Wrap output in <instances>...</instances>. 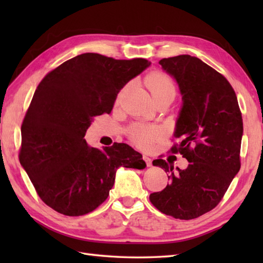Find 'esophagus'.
Segmentation results:
<instances>
[{
    "instance_id": "1",
    "label": "esophagus",
    "mask_w": 263,
    "mask_h": 263,
    "mask_svg": "<svg viewBox=\"0 0 263 263\" xmlns=\"http://www.w3.org/2000/svg\"><path fill=\"white\" fill-rule=\"evenodd\" d=\"M143 160L146 161V165H147L148 167H150V166L153 165V160H152V158L148 157V156H143Z\"/></svg>"
}]
</instances>
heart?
Returning a JSON list of instances; mask_svg holds the SVG:
<instances>
[{"label":"heart","instance_id":"b5f03b06","mask_svg":"<svg viewBox=\"0 0 263 263\" xmlns=\"http://www.w3.org/2000/svg\"><path fill=\"white\" fill-rule=\"evenodd\" d=\"M146 85L155 99L168 93L175 96L176 88L174 81L170 76L163 73V72L150 73L146 79ZM130 133L133 142L138 146L146 148L158 137L159 132L155 126L137 123V124L131 126Z\"/></svg>","mask_w":263,"mask_h":263}]
</instances>
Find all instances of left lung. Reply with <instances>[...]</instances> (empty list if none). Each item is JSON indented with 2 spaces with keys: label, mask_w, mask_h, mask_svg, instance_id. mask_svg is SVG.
Listing matches in <instances>:
<instances>
[{
  "label": "left lung",
  "mask_w": 263,
  "mask_h": 263,
  "mask_svg": "<svg viewBox=\"0 0 263 263\" xmlns=\"http://www.w3.org/2000/svg\"><path fill=\"white\" fill-rule=\"evenodd\" d=\"M180 87L183 106L174 136L181 139L171 149L189 161L176 171L164 159L153 165L170 173V183L149 200L165 215L194 219L220 202L241 168L243 120L236 93L226 78L191 55L159 61Z\"/></svg>",
  "instance_id": "1"
}]
</instances>
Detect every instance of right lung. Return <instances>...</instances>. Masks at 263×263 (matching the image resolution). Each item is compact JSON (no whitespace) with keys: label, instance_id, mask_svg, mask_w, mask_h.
<instances>
[{"label":"right lung","instance_id":"add662e5","mask_svg":"<svg viewBox=\"0 0 263 263\" xmlns=\"http://www.w3.org/2000/svg\"><path fill=\"white\" fill-rule=\"evenodd\" d=\"M149 65L146 59L85 53L38 85L21 125L19 159L39 198L55 211L89 214L107 199L119 167H146L126 143L100 150L83 138L93 117L109 114L121 89Z\"/></svg>","mask_w":263,"mask_h":263}]
</instances>
